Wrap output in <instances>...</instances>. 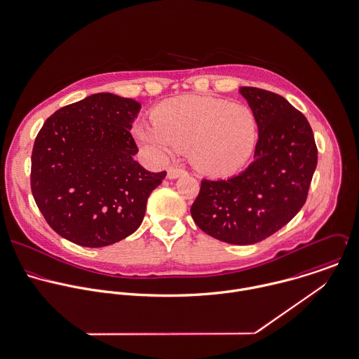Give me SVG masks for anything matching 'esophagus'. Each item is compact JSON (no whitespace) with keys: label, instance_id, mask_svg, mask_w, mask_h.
<instances>
[{"label":"esophagus","instance_id":"34e87169","mask_svg":"<svg viewBox=\"0 0 359 359\" xmlns=\"http://www.w3.org/2000/svg\"><path fill=\"white\" fill-rule=\"evenodd\" d=\"M183 175H186V170L182 169V168L170 166V168L168 169V177H169V179H177V177H180V176H183Z\"/></svg>","mask_w":359,"mask_h":359}]
</instances>
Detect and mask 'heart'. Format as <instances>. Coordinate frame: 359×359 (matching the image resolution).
<instances>
[{"label":"heart","instance_id":"obj_1","mask_svg":"<svg viewBox=\"0 0 359 359\" xmlns=\"http://www.w3.org/2000/svg\"><path fill=\"white\" fill-rule=\"evenodd\" d=\"M135 136L158 156L189 147L193 165L210 176H229L251 158L258 123L243 102L205 95H180L165 101L154 114V123L139 122Z\"/></svg>","mask_w":359,"mask_h":359}]
</instances>
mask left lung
<instances>
[{
  "label": "left lung",
  "mask_w": 359,
  "mask_h": 359,
  "mask_svg": "<svg viewBox=\"0 0 359 359\" xmlns=\"http://www.w3.org/2000/svg\"><path fill=\"white\" fill-rule=\"evenodd\" d=\"M238 93L258 123L254 161L227 180L204 179L191 216L217 240L248 245L276 233L302 208L318 149L306 118L285 97L257 87Z\"/></svg>",
  "instance_id": "8db88e82"
}]
</instances>
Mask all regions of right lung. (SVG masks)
<instances>
[{
	"instance_id": "1",
	"label": "right lung",
	"mask_w": 359,
	"mask_h": 359,
	"mask_svg": "<svg viewBox=\"0 0 359 359\" xmlns=\"http://www.w3.org/2000/svg\"><path fill=\"white\" fill-rule=\"evenodd\" d=\"M142 104L98 93L58 109L32 152V193L64 238L98 248L135 233L147 201L166 176L135 161L130 129Z\"/></svg>"
}]
</instances>
